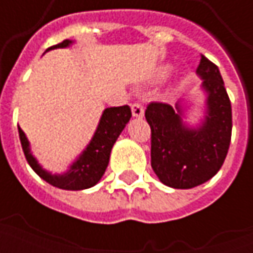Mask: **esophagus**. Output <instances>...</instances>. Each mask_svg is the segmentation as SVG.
Wrapping results in <instances>:
<instances>
[{
  "label": "esophagus",
  "instance_id": "obj_1",
  "mask_svg": "<svg viewBox=\"0 0 253 253\" xmlns=\"http://www.w3.org/2000/svg\"><path fill=\"white\" fill-rule=\"evenodd\" d=\"M131 112L134 118H143L145 111H143L142 104H139V103H134V104L131 105Z\"/></svg>",
  "mask_w": 253,
  "mask_h": 253
}]
</instances>
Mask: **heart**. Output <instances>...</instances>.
<instances>
[{
  "mask_svg": "<svg viewBox=\"0 0 253 253\" xmlns=\"http://www.w3.org/2000/svg\"><path fill=\"white\" fill-rule=\"evenodd\" d=\"M170 72H172V66H170V65H163V66H160L159 69L156 70L154 77H156V80H164L165 77L169 76Z\"/></svg>",
  "mask_w": 253,
  "mask_h": 253,
  "instance_id": "heart-1",
  "label": "heart"
}]
</instances>
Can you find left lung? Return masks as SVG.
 I'll list each match as a JSON object with an SVG mask.
<instances>
[{
	"mask_svg": "<svg viewBox=\"0 0 253 253\" xmlns=\"http://www.w3.org/2000/svg\"><path fill=\"white\" fill-rule=\"evenodd\" d=\"M196 74L206 93L199 126L183 121L186 108L150 103L145 118L152 128V168L161 183L187 190L210 180L222 167L232 137V107L218 67L202 55Z\"/></svg>",
	"mask_w": 253,
	"mask_h": 253,
	"instance_id": "8db88e82",
	"label": "left lung"
}]
</instances>
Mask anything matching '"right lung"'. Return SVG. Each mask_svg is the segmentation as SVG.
Returning <instances> with one entry per match:
<instances>
[{
    "instance_id": "right-lung-1",
    "label": "right lung",
    "mask_w": 253,
    "mask_h": 253,
    "mask_svg": "<svg viewBox=\"0 0 253 253\" xmlns=\"http://www.w3.org/2000/svg\"><path fill=\"white\" fill-rule=\"evenodd\" d=\"M72 44L73 41L66 39L59 44L47 48V51L54 48H66ZM130 118H131V110L128 105L105 108L88 146L84 149L83 153L74 160V163L63 173H51L42 168V165L38 163V160L31 152L28 138L25 137L24 131L19 127L20 142L31 168L48 184L62 190H86L97 184L103 177L110 163L111 149L128 123Z\"/></svg>"
}]
</instances>
